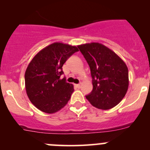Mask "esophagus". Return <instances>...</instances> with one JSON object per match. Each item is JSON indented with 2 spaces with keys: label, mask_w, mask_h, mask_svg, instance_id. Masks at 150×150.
Listing matches in <instances>:
<instances>
[{
  "label": "esophagus",
  "mask_w": 150,
  "mask_h": 150,
  "mask_svg": "<svg viewBox=\"0 0 150 150\" xmlns=\"http://www.w3.org/2000/svg\"><path fill=\"white\" fill-rule=\"evenodd\" d=\"M75 86H76L77 88H80L81 87V84L80 83V84H76V85H75Z\"/></svg>",
  "instance_id": "34e87169"
}]
</instances>
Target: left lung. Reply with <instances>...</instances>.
<instances>
[{"mask_svg":"<svg viewBox=\"0 0 150 150\" xmlns=\"http://www.w3.org/2000/svg\"><path fill=\"white\" fill-rule=\"evenodd\" d=\"M78 47L90 67L92 77L93 90L86 98L101 110L115 107L128 88V69L125 63L101 43H86Z\"/></svg>","mask_w":150,"mask_h":150,"instance_id":"left-lung-1","label":"left lung"}]
</instances>
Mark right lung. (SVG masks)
Wrapping results in <instances>:
<instances>
[{
	"mask_svg": "<svg viewBox=\"0 0 150 150\" xmlns=\"http://www.w3.org/2000/svg\"><path fill=\"white\" fill-rule=\"evenodd\" d=\"M77 51L76 46L54 43L39 51L28 64L25 75L27 94L40 111L53 114L67 104L74 88L60 77L63 64Z\"/></svg>",
	"mask_w": 150,
	"mask_h": 150,
	"instance_id": "add662e5",
	"label": "right lung"
}]
</instances>
